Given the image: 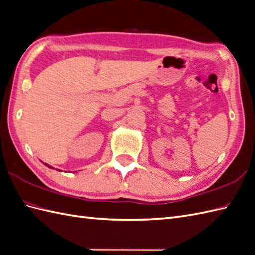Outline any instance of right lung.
<instances>
[{
	"label": "right lung",
	"instance_id": "obj_1",
	"mask_svg": "<svg viewBox=\"0 0 255 255\" xmlns=\"http://www.w3.org/2000/svg\"><path fill=\"white\" fill-rule=\"evenodd\" d=\"M44 165H46L47 167H49V169H55V167H53L52 165H49V164H47V163H44ZM56 170H57V171H59V172H63V171H61V170H59V169H56ZM74 172H77V171H74Z\"/></svg>",
	"mask_w": 255,
	"mask_h": 255
}]
</instances>
